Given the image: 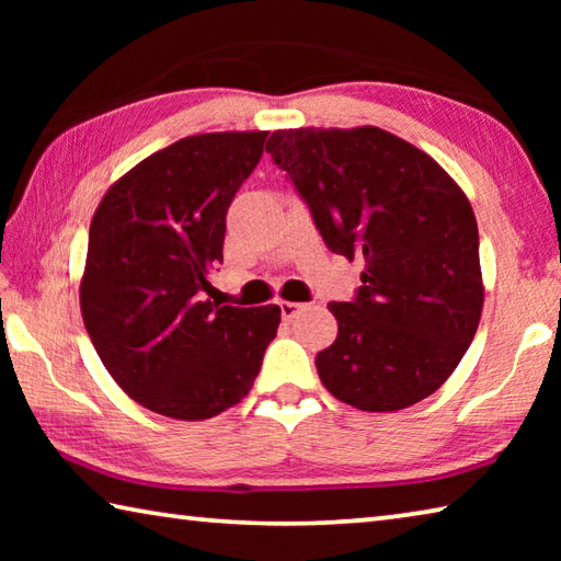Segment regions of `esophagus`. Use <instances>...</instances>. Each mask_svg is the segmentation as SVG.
Wrapping results in <instances>:
<instances>
[{"mask_svg":"<svg viewBox=\"0 0 561 561\" xmlns=\"http://www.w3.org/2000/svg\"><path fill=\"white\" fill-rule=\"evenodd\" d=\"M301 307H304V304H297V301H279V309H282L284 319H291Z\"/></svg>","mask_w":561,"mask_h":561,"instance_id":"34e87169","label":"esophagus"}]
</instances>
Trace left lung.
I'll return each mask as SVG.
<instances>
[{
    "instance_id": "1",
    "label": "left lung",
    "mask_w": 561,
    "mask_h": 561,
    "mask_svg": "<svg viewBox=\"0 0 561 561\" xmlns=\"http://www.w3.org/2000/svg\"><path fill=\"white\" fill-rule=\"evenodd\" d=\"M267 153L307 203L331 252L366 262L321 383L358 411H401L448 381L482 314L480 237L455 180L393 133L274 130Z\"/></svg>"
}]
</instances>
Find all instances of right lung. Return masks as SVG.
I'll use <instances>...</instances> for the list:
<instances>
[{
    "label": "right lung",
    "instance_id": "add662e5",
    "mask_svg": "<svg viewBox=\"0 0 561 561\" xmlns=\"http://www.w3.org/2000/svg\"><path fill=\"white\" fill-rule=\"evenodd\" d=\"M267 133L180 138L128 170L89 230L81 314L91 344L133 401L205 421L250 393L279 307L213 297L225 217L264 153Z\"/></svg>",
    "mask_w": 561,
    "mask_h": 561
}]
</instances>
